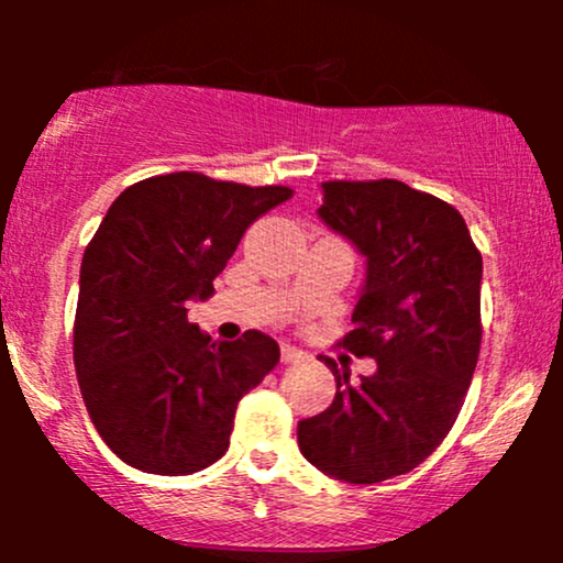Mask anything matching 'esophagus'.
<instances>
[{
	"instance_id": "34e87169",
	"label": "esophagus",
	"mask_w": 563,
	"mask_h": 563,
	"mask_svg": "<svg viewBox=\"0 0 563 563\" xmlns=\"http://www.w3.org/2000/svg\"><path fill=\"white\" fill-rule=\"evenodd\" d=\"M280 360H283V363H301V360H307V352H301V349L294 346V344H283L280 346Z\"/></svg>"
}]
</instances>
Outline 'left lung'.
Returning <instances> with one entry per match:
<instances>
[{"label": "left lung", "instance_id": "obj_1", "mask_svg": "<svg viewBox=\"0 0 563 563\" xmlns=\"http://www.w3.org/2000/svg\"><path fill=\"white\" fill-rule=\"evenodd\" d=\"M322 190L318 217L365 260L344 346L376 373L352 384L325 357L335 397L296 437L322 474L376 484L423 463L461 412L482 344V254L450 203L397 179Z\"/></svg>", "mask_w": 563, "mask_h": 563}]
</instances>
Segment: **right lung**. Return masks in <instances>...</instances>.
Returning <instances> with one entry per match:
<instances>
[{
	"instance_id": "right-lung-1",
	"label": "right lung",
	"mask_w": 563,
	"mask_h": 563,
	"mask_svg": "<svg viewBox=\"0 0 563 563\" xmlns=\"http://www.w3.org/2000/svg\"><path fill=\"white\" fill-rule=\"evenodd\" d=\"M288 198L174 172L126 187L102 217L81 260L74 365L97 434L132 468L196 474L228 452L235 407L280 346L262 331L211 341L187 303L214 296L243 232Z\"/></svg>"
}]
</instances>
